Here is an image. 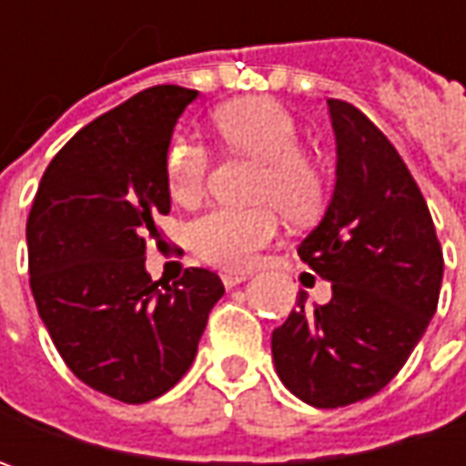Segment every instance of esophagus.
I'll list each match as a JSON object with an SVG mask.
<instances>
[{
  "label": "esophagus",
  "instance_id": "34e87169",
  "mask_svg": "<svg viewBox=\"0 0 466 466\" xmlns=\"http://www.w3.org/2000/svg\"><path fill=\"white\" fill-rule=\"evenodd\" d=\"M248 279V275L246 272H236V275H223V285L225 288H236V285H241V282H246Z\"/></svg>",
  "mask_w": 466,
  "mask_h": 466
}]
</instances>
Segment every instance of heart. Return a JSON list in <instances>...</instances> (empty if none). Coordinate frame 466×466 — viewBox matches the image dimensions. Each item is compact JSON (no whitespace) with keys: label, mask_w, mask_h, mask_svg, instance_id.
Returning a JSON list of instances; mask_svg holds the SVG:
<instances>
[{"label":"heart","mask_w":466,"mask_h":466,"mask_svg":"<svg viewBox=\"0 0 466 466\" xmlns=\"http://www.w3.org/2000/svg\"><path fill=\"white\" fill-rule=\"evenodd\" d=\"M212 127L230 153L261 160L251 188V199L259 205L209 209L191 223L188 243L207 264L243 272L278 238L279 209L290 220H309L324 205L327 181L321 166L300 150L296 116L275 98L254 96L223 103L212 114ZM166 170L173 202L194 205L205 197L209 155L199 142H173Z\"/></svg>","instance_id":"b5f03b06"}]
</instances>
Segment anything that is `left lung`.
I'll return each instance as SVG.
<instances>
[{
  "label": "left lung",
  "mask_w": 466,
  "mask_h": 466,
  "mask_svg": "<svg viewBox=\"0 0 466 466\" xmlns=\"http://www.w3.org/2000/svg\"><path fill=\"white\" fill-rule=\"evenodd\" d=\"M337 184L324 220L298 257L331 282V300L300 293L272 331L282 384L334 410L381 391L407 363L436 313L443 251L431 209L386 135L348 100L329 98Z\"/></svg>",
  "instance_id": "8db88e82"
}]
</instances>
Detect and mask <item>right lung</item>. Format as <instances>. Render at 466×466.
Returning a JSON list of instances; mask_svg holds the SVG:
<instances>
[{"label": "right lung", "mask_w": 466, "mask_h": 466, "mask_svg": "<svg viewBox=\"0 0 466 466\" xmlns=\"http://www.w3.org/2000/svg\"><path fill=\"white\" fill-rule=\"evenodd\" d=\"M194 98L155 85L82 127L48 163L27 215L30 290L46 329L82 384L118 402H150L181 381L225 293L202 267L163 289L145 269L170 212V135Z\"/></svg>", "instance_id": "right-lung-1"}]
</instances>
